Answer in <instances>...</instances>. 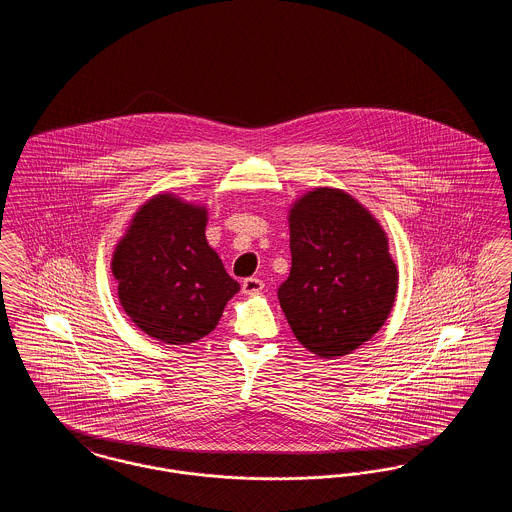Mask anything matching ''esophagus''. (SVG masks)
Returning a JSON list of instances; mask_svg holds the SVG:
<instances>
[{"mask_svg":"<svg viewBox=\"0 0 512 512\" xmlns=\"http://www.w3.org/2000/svg\"><path fill=\"white\" fill-rule=\"evenodd\" d=\"M265 288V284H263V280H259V278H245L244 282H242V292L247 293V295H255V293L261 292Z\"/></svg>","mask_w":512,"mask_h":512,"instance_id":"obj_1","label":"esophagus"}]
</instances>
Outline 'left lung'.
<instances>
[{
	"label": "left lung",
	"instance_id": "left-lung-1",
	"mask_svg": "<svg viewBox=\"0 0 512 512\" xmlns=\"http://www.w3.org/2000/svg\"><path fill=\"white\" fill-rule=\"evenodd\" d=\"M292 270L278 299L297 341L334 359L370 340L390 317L399 272L380 222L353 195L315 188L293 201Z\"/></svg>",
	"mask_w": 512,
	"mask_h": 512
}]
</instances>
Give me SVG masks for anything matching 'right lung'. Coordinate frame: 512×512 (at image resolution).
<instances>
[{
    "label": "right lung",
    "mask_w": 512,
    "mask_h": 512,
    "mask_svg": "<svg viewBox=\"0 0 512 512\" xmlns=\"http://www.w3.org/2000/svg\"><path fill=\"white\" fill-rule=\"evenodd\" d=\"M207 209L157 194L134 213L111 270L124 313L147 336L171 345L205 338L240 292L205 238Z\"/></svg>",
    "instance_id": "add662e5"
}]
</instances>
